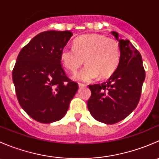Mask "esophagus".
Returning <instances> with one entry per match:
<instances>
[{
	"label": "esophagus",
	"instance_id": "esophagus-1",
	"mask_svg": "<svg viewBox=\"0 0 159 159\" xmlns=\"http://www.w3.org/2000/svg\"><path fill=\"white\" fill-rule=\"evenodd\" d=\"M78 86H79V88H84L87 86V84H83V83H78Z\"/></svg>",
	"mask_w": 159,
	"mask_h": 159
}]
</instances>
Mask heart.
Here are the masks:
<instances>
[{"mask_svg": "<svg viewBox=\"0 0 159 159\" xmlns=\"http://www.w3.org/2000/svg\"><path fill=\"white\" fill-rule=\"evenodd\" d=\"M121 59V48L114 38L90 34L78 37L74 48L65 47L61 51V60L70 72L76 73L84 61L87 64L74 78L90 81L100 76L107 78L118 68Z\"/></svg>", "mask_w": 159, "mask_h": 159, "instance_id": "1", "label": "heart"}]
</instances>
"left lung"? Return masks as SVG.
Masks as SVG:
<instances>
[{"mask_svg": "<svg viewBox=\"0 0 159 159\" xmlns=\"http://www.w3.org/2000/svg\"><path fill=\"white\" fill-rule=\"evenodd\" d=\"M121 48V59L115 73L102 84H90L91 96L88 108L93 118L108 125L125 119L139 104L145 71L141 54L129 40L118 38L111 31Z\"/></svg>", "mask_w": 159, "mask_h": 159, "instance_id": "obj_1", "label": "left lung"}]
</instances>
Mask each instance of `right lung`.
I'll list each match as a JSON object with an SVG mask.
<instances>
[{"label": "right lung", "instance_id": "1", "mask_svg": "<svg viewBox=\"0 0 159 159\" xmlns=\"http://www.w3.org/2000/svg\"><path fill=\"white\" fill-rule=\"evenodd\" d=\"M73 34L48 30L32 38L19 53L12 72L19 104L41 123L61 119L78 89L61 66V51Z\"/></svg>", "mask_w": 159, "mask_h": 159}]
</instances>
